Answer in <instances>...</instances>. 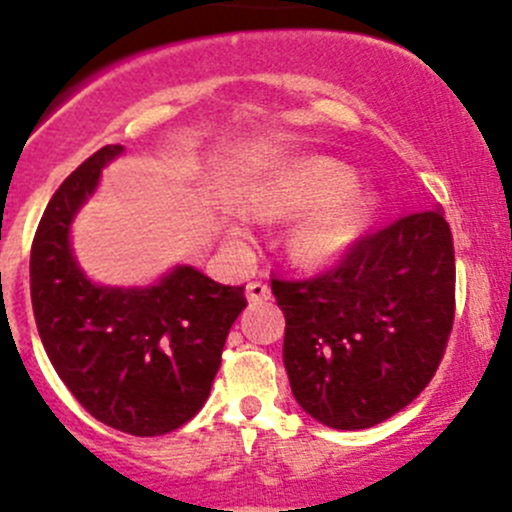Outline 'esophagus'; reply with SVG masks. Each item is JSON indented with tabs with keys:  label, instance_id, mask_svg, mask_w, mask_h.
Listing matches in <instances>:
<instances>
[{
	"label": "esophagus",
	"instance_id": "esophagus-1",
	"mask_svg": "<svg viewBox=\"0 0 512 512\" xmlns=\"http://www.w3.org/2000/svg\"><path fill=\"white\" fill-rule=\"evenodd\" d=\"M270 285H265V282H260V280H252V282H247V300L250 302H265V300H270Z\"/></svg>",
	"mask_w": 512,
	"mask_h": 512
}]
</instances>
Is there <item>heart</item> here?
<instances>
[{
    "instance_id": "b5f03b06",
    "label": "heart",
    "mask_w": 512,
    "mask_h": 512,
    "mask_svg": "<svg viewBox=\"0 0 512 512\" xmlns=\"http://www.w3.org/2000/svg\"><path fill=\"white\" fill-rule=\"evenodd\" d=\"M355 187V172L327 157L282 162L247 190V210L257 217L307 215L290 237L305 265H330L352 250L375 212V197Z\"/></svg>"
}]
</instances>
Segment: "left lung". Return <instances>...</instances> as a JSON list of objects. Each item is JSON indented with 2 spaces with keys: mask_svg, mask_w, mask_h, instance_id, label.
<instances>
[{
  "mask_svg": "<svg viewBox=\"0 0 512 512\" xmlns=\"http://www.w3.org/2000/svg\"><path fill=\"white\" fill-rule=\"evenodd\" d=\"M285 370L300 408L335 430L393 418L433 380L455 320V250L443 210L367 232L330 270L272 277Z\"/></svg>",
  "mask_w": 512,
  "mask_h": 512,
  "instance_id": "obj_1",
  "label": "left lung"
}]
</instances>
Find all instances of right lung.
<instances>
[{"label": "right lung", "mask_w": 512, "mask_h": 512, "mask_svg": "<svg viewBox=\"0 0 512 512\" xmlns=\"http://www.w3.org/2000/svg\"><path fill=\"white\" fill-rule=\"evenodd\" d=\"M117 155L122 145L102 147L54 192L32 242L29 285L39 337L69 393L99 423L155 438L200 413L247 300L245 287L187 265L130 290L84 277L69 225Z\"/></svg>", "instance_id": "add662e5"}]
</instances>
